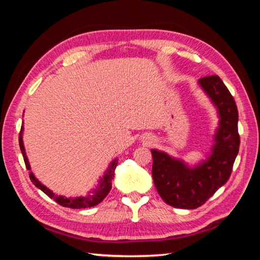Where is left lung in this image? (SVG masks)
Here are the masks:
<instances>
[{
	"mask_svg": "<svg viewBox=\"0 0 260 260\" xmlns=\"http://www.w3.org/2000/svg\"><path fill=\"white\" fill-rule=\"evenodd\" d=\"M200 87L210 99L218 115L214 144L193 166L152 149V177L155 188L167 205L181 209H196L205 204L229 181L239 152V114L233 96L221 79L214 75L200 78Z\"/></svg>",
	"mask_w": 260,
	"mask_h": 260,
	"instance_id": "left-lung-1",
	"label": "left lung"
}]
</instances>
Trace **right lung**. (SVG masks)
<instances>
[{
	"label": "right lung",
	"instance_id": "1",
	"mask_svg": "<svg viewBox=\"0 0 260 260\" xmlns=\"http://www.w3.org/2000/svg\"><path fill=\"white\" fill-rule=\"evenodd\" d=\"M22 132H23V126H21L20 134H19V145H20V150H21L23 160H25L26 167L28 171H30V165H29V161H28V158L26 155L25 146H23ZM117 164H118L117 158L112 160L109 165V167L107 168L106 173L103 174V176L100 179H99L98 185L94 188H92V190L87 193V196H84V197L66 198L63 196L54 194V193L52 192L50 188L46 187L44 184H42L39 179L34 176V174H32L31 172L29 173V178L32 182V184H34L37 188H40L41 191H43L46 196L50 197L51 199H53L56 204H59L63 207H67V208H73V209L91 208V207H94V206L100 204V202L108 196V193L110 192L111 186H112V178L115 177V169H116Z\"/></svg>",
	"mask_w": 260,
	"mask_h": 260
}]
</instances>
